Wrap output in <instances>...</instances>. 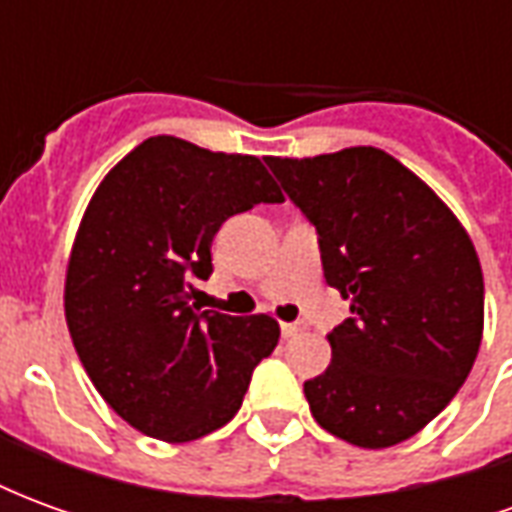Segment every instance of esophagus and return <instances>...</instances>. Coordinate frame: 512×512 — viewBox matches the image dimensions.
Masks as SVG:
<instances>
[{"label": "esophagus", "mask_w": 512, "mask_h": 512, "mask_svg": "<svg viewBox=\"0 0 512 512\" xmlns=\"http://www.w3.org/2000/svg\"><path fill=\"white\" fill-rule=\"evenodd\" d=\"M279 332H282V337H296L301 332V323H282Z\"/></svg>", "instance_id": "obj_1"}]
</instances>
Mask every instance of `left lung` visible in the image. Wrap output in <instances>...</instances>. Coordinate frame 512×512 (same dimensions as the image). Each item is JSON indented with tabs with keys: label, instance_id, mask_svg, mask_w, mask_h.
Returning a JSON list of instances; mask_svg holds the SVG:
<instances>
[{
	"label": "left lung",
	"instance_id": "8db88e82",
	"mask_svg": "<svg viewBox=\"0 0 512 512\" xmlns=\"http://www.w3.org/2000/svg\"><path fill=\"white\" fill-rule=\"evenodd\" d=\"M266 164L318 233L326 285L351 301L332 365L304 381L315 422L381 450L428 425L483 337V271L450 208L378 147Z\"/></svg>",
	"mask_w": 512,
	"mask_h": 512
}]
</instances>
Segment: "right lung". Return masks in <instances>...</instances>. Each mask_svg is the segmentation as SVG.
<instances>
[{
	"label": "right lung",
	"instance_id": "obj_1",
	"mask_svg": "<svg viewBox=\"0 0 512 512\" xmlns=\"http://www.w3.org/2000/svg\"><path fill=\"white\" fill-rule=\"evenodd\" d=\"M257 202H282L260 158L150 136L87 205L65 318L95 389L145 436L180 444L227 425L277 348L274 318L189 304L191 279L213 274V235Z\"/></svg>",
	"mask_w": 512,
	"mask_h": 512
}]
</instances>
